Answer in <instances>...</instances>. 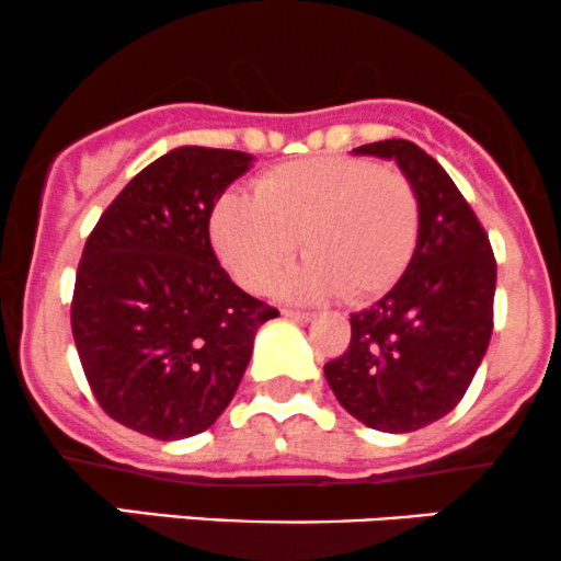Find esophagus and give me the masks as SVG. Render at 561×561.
I'll list each match as a JSON object with an SVG mask.
<instances>
[{
  "label": "esophagus",
  "instance_id": "34e87169",
  "mask_svg": "<svg viewBox=\"0 0 561 561\" xmlns=\"http://www.w3.org/2000/svg\"><path fill=\"white\" fill-rule=\"evenodd\" d=\"M283 314L291 320H299V323H310V320L314 318V312H305V310H283Z\"/></svg>",
  "mask_w": 561,
  "mask_h": 561
}]
</instances>
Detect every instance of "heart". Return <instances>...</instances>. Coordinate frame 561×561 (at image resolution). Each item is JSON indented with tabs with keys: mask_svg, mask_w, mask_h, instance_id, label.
Instances as JSON below:
<instances>
[{
	"mask_svg": "<svg viewBox=\"0 0 561 561\" xmlns=\"http://www.w3.org/2000/svg\"><path fill=\"white\" fill-rule=\"evenodd\" d=\"M256 198L228 193L214 204L219 260L251 291H267L299 249L310 260L283 291L297 299L342 294L365 301L389 291L419 241V196L398 169L350 156H314L264 172Z\"/></svg>",
	"mask_w": 561,
	"mask_h": 561,
	"instance_id": "obj_1",
	"label": "heart"
}]
</instances>
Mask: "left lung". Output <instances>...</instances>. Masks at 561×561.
Segmentation results:
<instances>
[{
    "label": "left lung",
    "mask_w": 561,
    "mask_h": 561,
    "mask_svg": "<svg viewBox=\"0 0 561 561\" xmlns=\"http://www.w3.org/2000/svg\"><path fill=\"white\" fill-rule=\"evenodd\" d=\"M357 156L394 159L419 196V241L402 278L325 363L344 411L379 432L405 434L448 416L467 394L493 333L495 256L488 232L443 167L411 140H381Z\"/></svg>",
    "instance_id": "obj_1"
}]
</instances>
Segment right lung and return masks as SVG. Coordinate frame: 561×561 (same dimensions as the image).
Segmentation results:
<instances>
[{"instance_id": "add662e5", "label": "right lung", "mask_w": 561, "mask_h": 561, "mask_svg": "<svg viewBox=\"0 0 561 561\" xmlns=\"http://www.w3.org/2000/svg\"><path fill=\"white\" fill-rule=\"evenodd\" d=\"M241 150L182 145L142 169L87 238L71 329L94 400L129 430L185 439L230 405L256 329L278 310L230 280L211 249Z\"/></svg>"}]
</instances>
